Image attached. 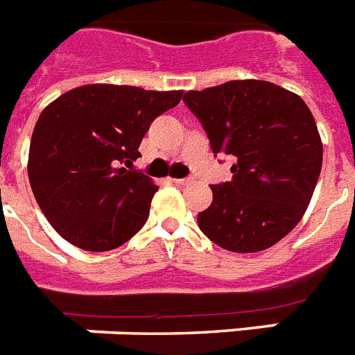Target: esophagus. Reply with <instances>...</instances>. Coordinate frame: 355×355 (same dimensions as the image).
<instances>
[{"instance_id":"1","label":"esophagus","mask_w":355,"mask_h":355,"mask_svg":"<svg viewBox=\"0 0 355 355\" xmlns=\"http://www.w3.org/2000/svg\"><path fill=\"white\" fill-rule=\"evenodd\" d=\"M172 183H175V185H189L191 183V180H187V178H183V180H178V178H172Z\"/></svg>"}]
</instances>
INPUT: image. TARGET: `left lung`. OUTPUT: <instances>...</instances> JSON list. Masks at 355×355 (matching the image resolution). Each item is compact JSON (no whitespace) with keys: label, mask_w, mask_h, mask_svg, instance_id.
Here are the masks:
<instances>
[{"label":"left lung","mask_w":355,"mask_h":355,"mask_svg":"<svg viewBox=\"0 0 355 355\" xmlns=\"http://www.w3.org/2000/svg\"><path fill=\"white\" fill-rule=\"evenodd\" d=\"M183 102L200 119L214 154L232 155V180L211 185L198 214L207 238L234 253L280 242L310 205L322 166V143L306 102L266 80H231Z\"/></svg>","instance_id":"obj_1"}]
</instances>
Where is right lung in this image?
I'll return each mask as SVG.
<instances>
[{
    "label": "right lung",
    "instance_id": "1",
    "mask_svg": "<svg viewBox=\"0 0 355 355\" xmlns=\"http://www.w3.org/2000/svg\"><path fill=\"white\" fill-rule=\"evenodd\" d=\"M183 92L87 84L51 102L34 126L29 181L40 209L64 240L110 251L144 225L159 187L137 170L150 124Z\"/></svg>",
    "mask_w": 355,
    "mask_h": 355
}]
</instances>
